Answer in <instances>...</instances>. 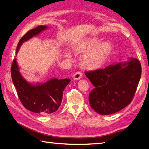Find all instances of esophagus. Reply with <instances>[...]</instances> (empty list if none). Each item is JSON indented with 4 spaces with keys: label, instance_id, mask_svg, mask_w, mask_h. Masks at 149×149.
<instances>
[{
    "label": "esophagus",
    "instance_id": "esophagus-1",
    "mask_svg": "<svg viewBox=\"0 0 149 149\" xmlns=\"http://www.w3.org/2000/svg\"><path fill=\"white\" fill-rule=\"evenodd\" d=\"M83 76V74H82L81 72L80 71H78L76 72L74 74V76H73V78H74V80H78V79H80Z\"/></svg>",
    "mask_w": 149,
    "mask_h": 149
}]
</instances>
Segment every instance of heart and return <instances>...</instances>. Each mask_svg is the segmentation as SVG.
Masks as SVG:
<instances>
[{"mask_svg": "<svg viewBox=\"0 0 149 149\" xmlns=\"http://www.w3.org/2000/svg\"><path fill=\"white\" fill-rule=\"evenodd\" d=\"M113 49V45L109 41L101 42L97 38H91L84 42L78 50L80 52H89L81 59L83 67L88 70L99 68L108 58Z\"/></svg>", "mask_w": 149, "mask_h": 149, "instance_id": "b5f03b06", "label": "heart"}]
</instances>
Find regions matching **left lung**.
<instances>
[{
	"instance_id": "left-lung-1",
	"label": "left lung",
	"mask_w": 149,
	"mask_h": 149,
	"mask_svg": "<svg viewBox=\"0 0 149 149\" xmlns=\"http://www.w3.org/2000/svg\"><path fill=\"white\" fill-rule=\"evenodd\" d=\"M94 88L89 95L91 108L100 115L119 111L131 102L141 75L139 60L110 65L85 72Z\"/></svg>"
}]
</instances>
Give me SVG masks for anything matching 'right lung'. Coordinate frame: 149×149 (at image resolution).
<instances>
[{"mask_svg":"<svg viewBox=\"0 0 149 149\" xmlns=\"http://www.w3.org/2000/svg\"><path fill=\"white\" fill-rule=\"evenodd\" d=\"M47 28L45 26H39L25 34L18 43L17 53L22 43ZM11 74L22 105L30 111L43 115H49L58 109L61 104L63 91L71 81L69 79L54 78L43 84L29 83L19 72L16 58L12 63Z\"/></svg>","mask_w":149,"mask_h":149,"instance_id":"1","label":"right lung"}]
</instances>
